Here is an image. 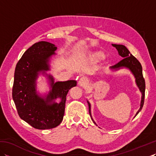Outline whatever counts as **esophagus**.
Wrapping results in <instances>:
<instances>
[{
	"label": "esophagus",
	"mask_w": 156,
	"mask_h": 156,
	"mask_svg": "<svg viewBox=\"0 0 156 156\" xmlns=\"http://www.w3.org/2000/svg\"><path fill=\"white\" fill-rule=\"evenodd\" d=\"M79 84L82 87H87L88 84V80L84 77H82L80 80H79Z\"/></svg>",
	"instance_id": "1"
}]
</instances>
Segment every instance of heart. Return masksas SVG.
<instances>
[{"label": "heart", "instance_id": "heart-1", "mask_svg": "<svg viewBox=\"0 0 156 156\" xmlns=\"http://www.w3.org/2000/svg\"><path fill=\"white\" fill-rule=\"evenodd\" d=\"M103 56L104 55L102 53L97 52V53H94V54H93L90 56V59L93 62H98L103 58Z\"/></svg>", "mask_w": 156, "mask_h": 156}]
</instances>
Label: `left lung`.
I'll use <instances>...</instances> for the list:
<instances>
[{
    "label": "left lung",
    "mask_w": 156,
    "mask_h": 156,
    "mask_svg": "<svg viewBox=\"0 0 156 156\" xmlns=\"http://www.w3.org/2000/svg\"><path fill=\"white\" fill-rule=\"evenodd\" d=\"M113 47H115L119 51V54L121 57L122 59L120 62H119L117 64H116L114 66H112L111 68V69H117L120 68L121 67H126L130 69V70L133 72L135 78H136V83L138 86L139 88H140V91L142 93V97H141V107L140 110L137 112L136 115L140 112V111L142 109L144 104V99H145V79L143 76V73H142V66L139 62L137 58L134 57L132 55L130 51H129L127 48L125 47V45H117V44H112ZM88 107H89V113L90 116V105L88 102ZM94 124H96L94 122Z\"/></svg>",
    "instance_id": "8db88e82"
}]
</instances>
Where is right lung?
<instances>
[{
    "mask_svg": "<svg viewBox=\"0 0 156 156\" xmlns=\"http://www.w3.org/2000/svg\"><path fill=\"white\" fill-rule=\"evenodd\" d=\"M57 47L47 41L35 43L26 51L16 65L12 96L21 119L37 129H49L61 123L65 112L66 95L76 81H51V90L45 99L37 96L35 80L39 71L49 69L48 62ZM59 98V104L53 102Z\"/></svg>",
    "mask_w": 156,
    "mask_h": 156,
    "instance_id": "right-lung-1",
    "label": "right lung"
}]
</instances>
